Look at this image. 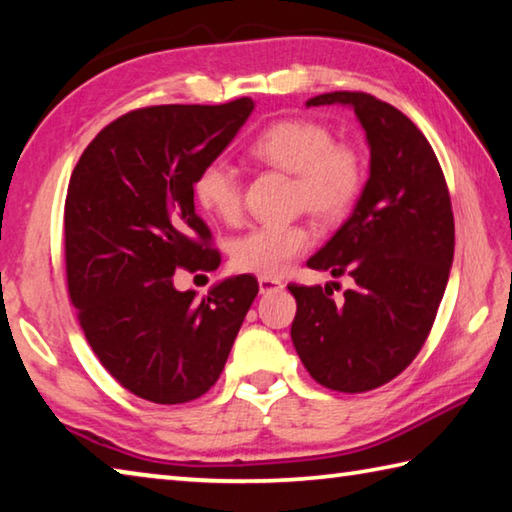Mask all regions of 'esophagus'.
<instances>
[{
    "label": "esophagus",
    "mask_w": 512,
    "mask_h": 512,
    "mask_svg": "<svg viewBox=\"0 0 512 512\" xmlns=\"http://www.w3.org/2000/svg\"><path fill=\"white\" fill-rule=\"evenodd\" d=\"M282 288H284V284L280 280H268V277H259V293H262V295L282 291Z\"/></svg>",
    "instance_id": "1"
}]
</instances>
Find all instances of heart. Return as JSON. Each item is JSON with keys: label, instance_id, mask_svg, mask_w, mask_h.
<instances>
[{"label": "heart", "instance_id": "b5f03b06", "mask_svg": "<svg viewBox=\"0 0 512 512\" xmlns=\"http://www.w3.org/2000/svg\"><path fill=\"white\" fill-rule=\"evenodd\" d=\"M250 154L257 161L295 172V203L320 221H336L358 201L365 161L351 143L333 141V132L306 118H284L259 134ZM194 199L208 215L235 224L244 210V181L226 159H212L192 183ZM313 244L309 226L264 224L232 241L230 262L239 273L275 280Z\"/></svg>", "mask_w": 512, "mask_h": 512}]
</instances>
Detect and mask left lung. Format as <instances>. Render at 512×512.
Instances as JSON below:
<instances>
[{"instance_id":"1","label":"left lung","mask_w":512,"mask_h":512,"mask_svg":"<svg viewBox=\"0 0 512 512\" xmlns=\"http://www.w3.org/2000/svg\"><path fill=\"white\" fill-rule=\"evenodd\" d=\"M349 105L371 150L369 179L351 217L306 266L349 275L345 302L329 286L288 284L291 338L313 380L358 394L389 383L416 358L443 300L454 217L439 159L403 111L362 91L315 96L306 107Z\"/></svg>"}]
</instances>
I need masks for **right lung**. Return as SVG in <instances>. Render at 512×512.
Wrapping results in <instances>:
<instances>
[{
	"label": "right lung",
	"instance_id": "add662e5",
	"mask_svg": "<svg viewBox=\"0 0 512 512\" xmlns=\"http://www.w3.org/2000/svg\"><path fill=\"white\" fill-rule=\"evenodd\" d=\"M255 102L156 105L109 123L82 152L64 201V259L80 327L111 376L159 405L217 383L259 284L237 275L194 300L174 271L221 255L194 212V176L226 150Z\"/></svg>",
	"mask_w": 512,
	"mask_h": 512
}]
</instances>
